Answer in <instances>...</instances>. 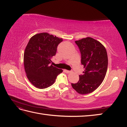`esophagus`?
<instances>
[{
	"mask_svg": "<svg viewBox=\"0 0 127 127\" xmlns=\"http://www.w3.org/2000/svg\"><path fill=\"white\" fill-rule=\"evenodd\" d=\"M64 71H65L66 73L67 74H70L72 72L71 71H69V70H64Z\"/></svg>",
	"mask_w": 127,
	"mask_h": 127,
	"instance_id": "1",
	"label": "esophagus"
}]
</instances>
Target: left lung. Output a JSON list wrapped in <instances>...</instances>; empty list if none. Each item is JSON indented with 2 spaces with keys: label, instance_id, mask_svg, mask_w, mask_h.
Masks as SVG:
<instances>
[{
  "label": "left lung",
  "instance_id": "left-lung-1",
  "mask_svg": "<svg viewBox=\"0 0 127 127\" xmlns=\"http://www.w3.org/2000/svg\"><path fill=\"white\" fill-rule=\"evenodd\" d=\"M75 43L80 49L85 71L79 75V81L71 83V86L78 93L88 94L95 91L105 77L108 65L107 52L103 45L91 37Z\"/></svg>",
  "mask_w": 127,
  "mask_h": 127
}]
</instances>
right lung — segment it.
<instances>
[{
  "label": "right lung",
  "instance_id": "1",
  "mask_svg": "<svg viewBox=\"0 0 127 127\" xmlns=\"http://www.w3.org/2000/svg\"><path fill=\"white\" fill-rule=\"evenodd\" d=\"M63 39L47 33L34 35L29 40L24 53V66L27 77L35 87L44 89L55 83L63 72L51 65V58Z\"/></svg>",
  "mask_w": 127,
  "mask_h": 127
}]
</instances>
